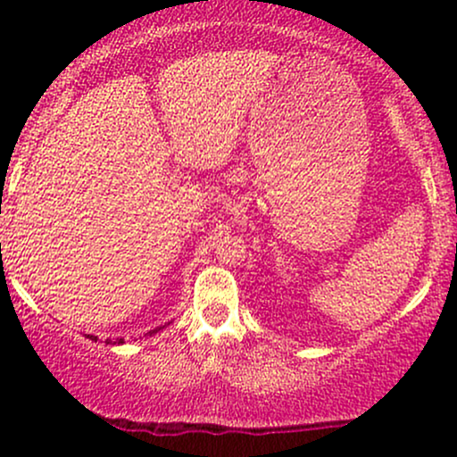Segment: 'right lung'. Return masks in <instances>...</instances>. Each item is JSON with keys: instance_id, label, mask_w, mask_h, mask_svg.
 <instances>
[{"instance_id": "obj_1", "label": "right lung", "mask_w": 457, "mask_h": 457, "mask_svg": "<svg viewBox=\"0 0 457 457\" xmlns=\"http://www.w3.org/2000/svg\"><path fill=\"white\" fill-rule=\"evenodd\" d=\"M156 330H161V328H154V330H150L148 335H154ZM90 339H96V337H94V335H90ZM107 344H112V339H107ZM113 344H122V339H118V342H113Z\"/></svg>"}]
</instances>
